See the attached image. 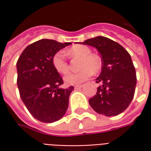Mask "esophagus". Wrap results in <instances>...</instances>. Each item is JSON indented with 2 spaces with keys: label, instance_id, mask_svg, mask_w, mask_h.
I'll list each match as a JSON object with an SVG mask.
<instances>
[{
  "label": "esophagus",
  "instance_id": "esophagus-1",
  "mask_svg": "<svg viewBox=\"0 0 151 151\" xmlns=\"http://www.w3.org/2000/svg\"><path fill=\"white\" fill-rule=\"evenodd\" d=\"M82 86H83L82 85H77V86H74V89H75V90H78V89L82 88Z\"/></svg>",
  "mask_w": 151,
  "mask_h": 151
}]
</instances>
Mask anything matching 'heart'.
<instances>
[{"mask_svg": "<svg viewBox=\"0 0 151 151\" xmlns=\"http://www.w3.org/2000/svg\"><path fill=\"white\" fill-rule=\"evenodd\" d=\"M91 50L88 47L78 45L67 51V54L71 57H82L79 64L80 71L77 73H68L64 77L66 85L73 86L85 82L92 75V72L96 73L101 68V61L96 56L91 54ZM52 65L60 73H65L69 70V64L64 52L59 51L53 56Z\"/></svg>", "mask_w": 151, "mask_h": 151, "instance_id": "heart-1", "label": "heart"}]
</instances>
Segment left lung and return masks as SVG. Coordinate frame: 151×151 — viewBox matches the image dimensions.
Listing matches in <instances>:
<instances>
[{
    "label": "left lung",
    "instance_id": "obj_1",
    "mask_svg": "<svg viewBox=\"0 0 151 151\" xmlns=\"http://www.w3.org/2000/svg\"><path fill=\"white\" fill-rule=\"evenodd\" d=\"M82 44L95 47L101 55L102 71L96 82L102 85L89 104L97 113L114 116L132 102L137 84L136 70L129 53L120 44L104 36L85 40Z\"/></svg>",
    "mask_w": 151,
    "mask_h": 151
}]
</instances>
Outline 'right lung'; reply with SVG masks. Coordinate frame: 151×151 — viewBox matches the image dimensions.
I'll use <instances>...</instances> for the list:
<instances>
[{
  "label": "right lung",
  "mask_w": 151,
  "mask_h": 151,
  "mask_svg": "<svg viewBox=\"0 0 151 151\" xmlns=\"http://www.w3.org/2000/svg\"><path fill=\"white\" fill-rule=\"evenodd\" d=\"M71 43L38 40L24 49L17 62L19 94L30 113L41 122L61 119L69 106L73 86L60 88L63 79L52 65V57Z\"/></svg>",
  "instance_id": "add662e5"
}]
</instances>
